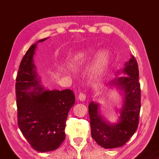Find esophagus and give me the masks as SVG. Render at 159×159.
<instances>
[{
  "mask_svg": "<svg viewBox=\"0 0 159 159\" xmlns=\"http://www.w3.org/2000/svg\"><path fill=\"white\" fill-rule=\"evenodd\" d=\"M78 99H79L80 101H82V102H83V101H85V99H86V96H85V95L84 93H80L79 94V97H78Z\"/></svg>",
  "mask_w": 159,
  "mask_h": 159,
  "instance_id": "obj_1",
  "label": "esophagus"
}]
</instances>
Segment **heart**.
I'll use <instances>...</instances> for the list:
<instances>
[{
    "label": "heart",
    "instance_id": "heart-1",
    "mask_svg": "<svg viewBox=\"0 0 159 159\" xmlns=\"http://www.w3.org/2000/svg\"><path fill=\"white\" fill-rule=\"evenodd\" d=\"M91 53L92 51L90 49H84L74 53L70 60V66L71 69L74 71H79L82 69L90 60L92 55ZM111 58V54L109 51L106 50L99 51L95 57L91 69L93 79L98 80L102 76H104L108 69Z\"/></svg>",
    "mask_w": 159,
    "mask_h": 159
}]
</instances>
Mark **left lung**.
Instances as JSON below:
<instances>
[{
    "mask_svg": "<svg viewBox=\"0 0 159 159\" xmlns=\"http://www.w3.org/2000/svg\"><path fill=\"white\" fill-rule=\"evenodd\" d=\"M125 76L118 77L120 73ZM114 87L122 95L121 108L117 109L120 115L117 121L110 123L99 114L100 104L91 102L88 106L90 118L91 135L99 146L105 149L122 147L130 139L138 129L140 111V84L139 83L138 62L133 55L124 67L118 70L116 78L107 84Z\"/></svg>",
    "mask_w": 159,
    "mask_h": 159,
    "instance_id": "obj_1",
    "label": "left lung"
}]
</instances>
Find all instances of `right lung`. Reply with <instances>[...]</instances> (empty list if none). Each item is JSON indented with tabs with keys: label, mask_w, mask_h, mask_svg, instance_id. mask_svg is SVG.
I'll use <instances>...</instances> for the list:
<instances>
[{
	"label": "right lung",
	"mask_w": 159,
	"mask_h": 159,
	"mask_svg": "<svg viewBox=\"0 0 159 159\" xmlns=\"http://www.w3.org/2000/svg\"><path fill=\"white\" fill-rule=\"evenodd\" d=\"M39 40L26 51L16 79L18 125L35 150L40 152L57 149L65 139L64 128L75 95L69 89L47 90L41 84L34 55Z\"/></svg>",
	"instance_id": "right-lung-1"
}]
</instances>
